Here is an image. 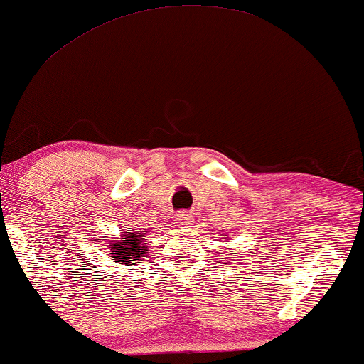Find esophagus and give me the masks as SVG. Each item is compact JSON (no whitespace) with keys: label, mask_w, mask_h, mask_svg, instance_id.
<instances>
[{"label":"esophagus","mask_w":364,"mask_h":364,"mask_svg":"<svg viewBox=\"0 0 364 364\" xmlns=\"http://www.w3.org/2000/svg\"><path fill=\"white\" fill-rule=\"evenodd\" d=\"M191 221H192V217L188 213H178L177 215V218H176V223L177 225H191Z\"/></svg>","instance_id":"1"}]
</instances>
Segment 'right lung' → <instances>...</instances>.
<instances>
[{
  "instance_id": "1",
  "label": "right lung",
  "mask_w": 364,
  "mask_h": 364,
  "mask_svg": "<svg viewBox=\"0 0 364 364\" xmlns=\"http://www.w3.org/2000/svg\"><path fill=\"white\" fill-rule=\"evenodd\" d=\"M146 235V233H144ZM144 240L143 233H134V231H129L128 235H124V238L119 241H113L112 250H109V255H113L114 259L124 266H134L136 262L139 261V257H146L144 255L147 252L146 243H141Z\"/></svg>"
}]
</instances>
